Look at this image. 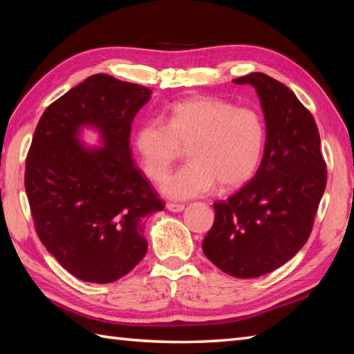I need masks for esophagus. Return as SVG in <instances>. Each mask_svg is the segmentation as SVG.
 I'll return each instance as SVG.
<instances>
[{
	"mask_svg": "<svg viewBox=\"0 0 354 354\" xmlns=\"http://www.w3.org/2000/svg\"><path fill=\"white\" fill-rule=\"evenodd\" d=\"M165 208H167L169 212H171V213H181L184 209V205L183 204H171V202H167Z\"/></svg>",
	"mask_w": 354,
	"mask_h": 354,
	"instance_id": "obj_1",
	"label": "esophagus"
}]
</instances>
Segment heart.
Masks as SVG:
<instances>
[{
	"mask_svg": "<svg viewBox=\"0 0 354 354\" xmlns=\"http://www.w3.org/2000/svg\"><path fill=\"white\" fill-rule=\"evenodd\" d=\"M162 120H149L135 133V147L146 175L158 181L189 146L190 164L165 176L160 190L185 201L242 185L257 170L265 147V123L250 108L196 97L175 103Z\"/></svg>",
	"mask_w": 354,
	"mask_h": 354,
	"instance_id": "b5f03b06",
	"label": "heart"
}]
</instances>
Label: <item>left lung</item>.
<instances>
[{
  "label": "left lung",
  "instance_id": "obj_1",
  "mask_svg": "<svg viewBox=\"0 0 354 354\" xmlns=\"http://www.w3.org/2000/svg\"><path fill=\"white\" fill-rule=\"evenodd\" d=\"M232 82L251 85L259 95L265 152L251 181L213 205L214 223L202 250L225 274L255 278L283 266L304 246L327 170L317 123L288 86L265 73Z\"/></svg>",
  "mask_w": 354,
  "mask_h": 354
}]
</instances>
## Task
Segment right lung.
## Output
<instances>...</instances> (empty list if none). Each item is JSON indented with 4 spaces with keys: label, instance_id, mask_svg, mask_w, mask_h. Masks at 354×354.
Returning <instances> with one entry per match:
<instances>
[{
    "label": "right lung",
    "instance_id": "1",
    "mask_svg": "<svg viewBox=\"0 0 354 354\" xmlns=\"http://www.w3.org/2000/svg\"><path fill=\"white\" fill-rule=\"evenodd\" d=\"M150 89L94 74L45 109L26 161L36 232L59 265L88 283L124 277L147 252L145 217L162 212L135 167L131 126ZM94 130L100 147L81 140Z\"/></svg>",
    "mask_w": 354,
    "mask_h": 354
}]
</instances>
